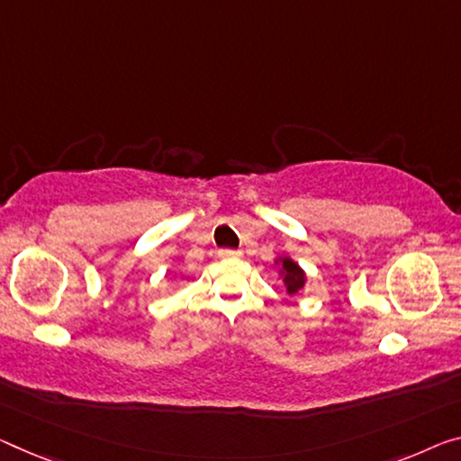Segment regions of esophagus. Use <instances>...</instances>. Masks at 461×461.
<instances>
[{
  "mask_svg": "<svg viewBox=\"0 0 461 461\" xmlns=\"http://www.w3.org/2000/svg\"><path fill=\"white\" fill-rule=\"evenodd\" d=\"M218 255H221V259H239V258H240V251H235V249H221V251H218Z\"/></svg>",
  "mask_w": 461,
  "mask_h": 461,
  "instance_id": "34e87169",
  "label": "esophagus"
}]
</instances>
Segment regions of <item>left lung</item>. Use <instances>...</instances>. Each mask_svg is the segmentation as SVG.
<instances>
[{"label":"left lung","mask_w":461,"mask_h":461,"mask_svg":"<svg viewBox=\"0 0 461 461\" xmlns=\"http://www.w3.org/2000/svg\"><path fill=\"white\" fill-rule=\"evenodd\" d=\"M274 266L278 267V276L282 278V285H285L288 296L299 294L301 288L307 285V272H304L290 255H280V258H276Z\"/></svg>","instance_id":"obj_1"}]
</instances>
